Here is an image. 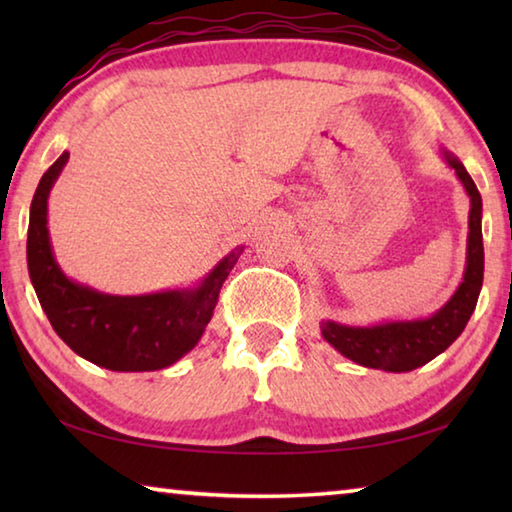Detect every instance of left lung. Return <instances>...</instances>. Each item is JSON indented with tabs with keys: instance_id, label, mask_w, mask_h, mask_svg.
I'll return each mask as SVG.
<instances>
[{
	"instance_id": "1",
	"label": "left lung",
	"mask_w": 512,
	"mask_h": 512,
	"mask_svg": "<svg viewBox=\"0 0 512 512\" xmlns=\"http://www.w3.org/2000/svg\"><path fill=\"white\" fill-rule=\"evenodd\" d=\"M447 162L470 194V239H467V268L463 284L454 298L427 320L413 323H388L377 327H348L323 323V336L343 357L366 368L409 372L424 366L452 345L470 320L483 284V237H481V194L465 167L452 155Z\"/></svg>"
}]
</instances>
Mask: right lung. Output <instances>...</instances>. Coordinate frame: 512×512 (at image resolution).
Listing matches in <instances>:
<instances>
[{
	"label": "right lung",
	"mask_w": 512,
	"mask_h": 512,
	"mask_svg": "<svg viewBox=\"0 0 512 512\" xmlns=\"http://www.w3.org/2000/svg\"><path fill=\"white\" fill-rule=\"evenodd\" d=\"M67 158L69 153H63L45 171L31 201L27 262L40 305L60 339L101 368L117 372L167 368L201 339L225 277L244 248L225 257L194 291L119 298L69 282L54 262L47 232V196Z\"/></svg>",
	"instance_id": "add662e5"
}]
</instances>
